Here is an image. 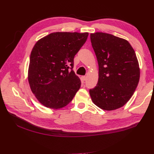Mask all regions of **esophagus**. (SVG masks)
<instances>
[{
  "instance_id": "1",
  "label": "esophagus",
  "mask_w": 154,
  "mask_h": 154,
  "mask_svg": "<svg viewBox=\"0 0 154 154\" xmlns=\"http://www.w3.org/2000/svg\"><path fill=\"white\" fill-rule=\"evenodd\" d=\"M86 79H87V76H82L81 77V80H82V82L85 81Z\"/></svg>"
}]
</instances>
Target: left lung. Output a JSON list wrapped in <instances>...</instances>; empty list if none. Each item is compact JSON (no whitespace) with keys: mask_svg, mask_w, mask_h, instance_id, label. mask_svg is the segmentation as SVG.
<instances>
[{"mask_svg":"<svg viewBox=\"0 0 154 154\" xmlns=\"http://www.w3.org/2000/svg\"><path fill=\"white\" fill-rule=\"evenodd\" d=\"M91 40L99 66L98 82L89 90L92 100L101 109H119L130 99L139 81L136 53L128 41L110 34L92 33Z\"/></svg>","mask_w":154,"mask_h":154,"instance_id":"left-lung-1","label":"left lung"}]
</instances>
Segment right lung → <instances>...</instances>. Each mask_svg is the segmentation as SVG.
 <instances>
[{
  "label": "right lung",
  "instance_id": "add662e5",
  "mask_svg": "<svg viewBox=\"0 0 154 154\" xmlns=\"http://www.w3.org/2000/svg\"><path fill=\"white\" fill-rule=\"evenodd\" d=\"M88 33L53 32L39 40L31 51L28 80L32 93L50 109L71 102L81 86L73 71L74 58Z\"/></svg>",
  "mask_w": 154,
  "mask_h": 154
}]
</instances>
